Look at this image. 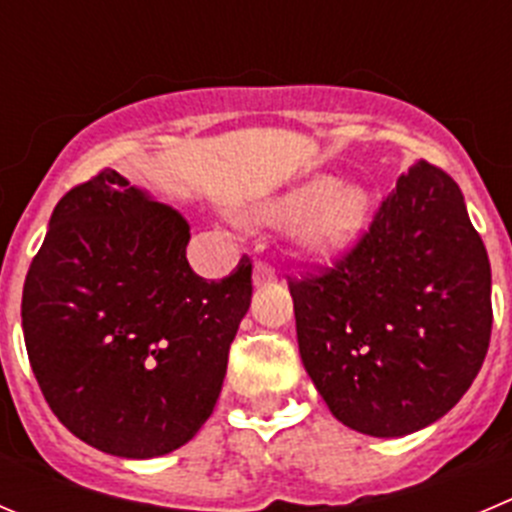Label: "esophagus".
I'll use <instances>...</instances> for the list:
<instances>
[{"instance_id": "1", "label": "esophagus", "mask_w": 512, "mask_h": 512, "mask_svg": "<svg viewBox=\"0 0 512 512\" xmlns=\"http://www.w3.org/2000/svg\"><path fill=\"white\" fill-rule=\"evenodd\" d=\"M276 276L274 271H271L269 264H264V261H256L253 264V286H264V284H271Z\"/></svg>"}]
</instances>
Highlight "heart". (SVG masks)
<instances>
[{"label":"heart","mask_w":512,"mask_h":512,"mask_svg":"<svg viewBox=\"0 0 512 512\" xmlns=\"http://www.w3.org/2000/svg\"><path fill=\"white\" fill-rule=\"evenodd\" d=\"M372 198L359 186H337L332 178H311L294 191L264 203L261 221H296L294 238L301 253L316 264L339 259L367 226Z\"/></svg>","instance_id":"1"}]
</instances>
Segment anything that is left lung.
<instances>
[{
  "label": "left lung",
  "instance_id": "obj_1",
  "mask_svg": "<svg viewBox=\"0 0 512 512\" xmlns=\"http://www.w3.org/2000/svg\"><path fill=\"white\" fill-rule=\"evenodd\" d=\"M299 354L342 425L405 437L460 402L488 354L490 261L447 173L417 160L362 241L289 281Z\"/></svg>",
  "mask_w": 512,
  "mask_h": 512
}]
</instances>
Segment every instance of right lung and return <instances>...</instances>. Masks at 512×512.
<instances>
[{
    "label": "right lung",
    "instance_id": "1",
    "mask_svg": "<svg viewBox=\"0 0 512 512\" xmlns=\"http://www.w3.org/2000/svg\"><path fill=\"white\" fill-rule=\"evenodd\" d=\"M175 208L102 170L57 203L22 291L29 364L57 420L87 445L148 460L211 417L251 304V261L191 269Z\"/></svg>",
    "mask_w": 512,
    "mask_h": 512
}]
</instances>
